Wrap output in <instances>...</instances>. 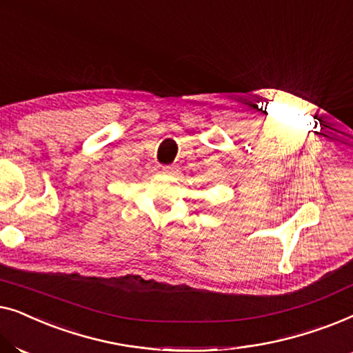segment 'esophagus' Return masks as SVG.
Wrapping results in <instances>:
<instances>
[{
    "instance_id": "1",
    "label": "esophagus",
    "mask_w": 353,
    "mask_h": 353,
    "mask_svg": "<svg viewBox=\"0 0 353 353\" xmlns=\"http://www.w3.org/2000/svg\"><path fill=\"white\" fill-rule=\"evenodd\" d=\"M178 172H180V168H178L176 165L162 167V173H165V175H178Z\"/></svg>"
}]
</instances>
